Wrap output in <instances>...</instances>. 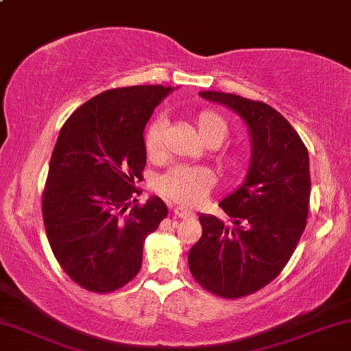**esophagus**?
Returning <instances> with one entry per match:
<instances>
[{"mask_svg": "<svg viewBox=\"0 0 351 351\" xmlns=\"http://www.w3.org/2000/svg\"><path fill=\"white\" fill-rule=\"evenodd\" d=\"M174 216L176 218H193L195 215H193V211L185 210V208H182V206H176Z\"/></svg>", "mask_w": 351, "mask_h": 351, "instance_id": "esophagus-1", "label": "esophagus"}]
</instances>
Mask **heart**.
I'll list each match as a JSON object with an SVG mask.
<instances>
[{
	"label": "heart",
	"instance_id": "b5f03b06",
	"mask_svg": "<svg viewBox=\"0 0 351 351\" xmlns=\"http://www.w3.org/2000/svg\"><path fill=\"white\" fill-rule=\"evenodd\" d=\"M197 132L206 146L221 145L228 136L229 128L226 120L213 110H200L193 115ZM164 123L162 119H154L148 123L143 135L146 156L149 159H159L162 154L164 145ZM213 161L221 172H234L241 167L242 154L234 149H218L215 151ZM213 174L205 167L176 166L164 174L158 182V190L161 195L171 202L179 203L182 206H195L203 198L208 195L213 187Z\"/></svg>",
	"mask_w": 351,
	"mask_h": 351
}]
</instances>
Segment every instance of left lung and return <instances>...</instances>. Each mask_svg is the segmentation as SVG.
I'll return each mask as SVG.
<instances>
[{"label":"left lung","instance_id":"obj_1","mask_svg":"<svg viewBox=\"0 0 351 351\" xmlns=\"http://www.w3.org/2000/svg\"><path fill=\"white\" fill-rule=\"evenodd\" d=\"M200 96L234 110L250 133L247 177L219 202L234 226L200 215L202 237L189 252L192 276L206 291L237 300L267 287L295 252L309 213V154L274 107L218 90Z\"/></svg>","mask_w":351,"mask_h":351}]
</instances>
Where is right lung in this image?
I'll list each match as a JSON object with an SVG mask.
<instances>
[{"label": "right lung", "mask_w": 351, "mask_h": 351, "mask_svg": "<svg viewBox=\"0 0 351 351\" xmlns=\"http://www.w3.org/2000/svg\"><path fill=\"white\" fill-rule=\"evenodd\" d=\"M171 90H104L60 130L42 195L43 224L60 267L88 291L112 293L135 278L146 236L167 216L159 197L131 205L146 166L143 132Z\"/></svg>", "instance_id": "right-lung-1"}]
</instances>
